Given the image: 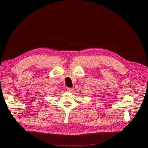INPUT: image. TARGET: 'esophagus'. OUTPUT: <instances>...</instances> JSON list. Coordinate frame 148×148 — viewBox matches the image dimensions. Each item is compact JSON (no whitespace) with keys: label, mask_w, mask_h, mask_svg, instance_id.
<instances>
[{"label":"esophagus","mask_w":148,"mask_h":148,"mask_svg":"<svg viewBox=\"0 0 148 148\" xmlns=\"http://www.w3.org/2000/svg\"><path fill=\"white\" fill-rule=\"evenodd\" d=\"M67 90H68V92L71 93V92H73L74 89H73V88H67Z\"/></svg>","instance_id":"34e87169"}]
</instances>
